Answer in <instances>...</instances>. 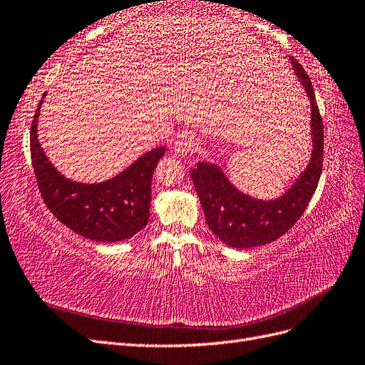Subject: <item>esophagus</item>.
<instances>
[{
	"label": "esophagus",
	"mask_w": 365,
	"mask_h": 365,
	"mask_svg": "<svg viewBox=\"0 0 365 365\" xmlns=\"http://www.w3.org/2000/svg\"><path fill=\"white\" fill-rule=\"evenodd\" d=\"M196 148L197 140L190 134H185L175 141V152L178 153V155H187V153L193 152Z\"/></svg>",
	"instance_id": "1"
}]
</instances>
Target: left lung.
I'll list each match as a JSON object with an SVG mask.
<instances>
[{
	"mask_svg": "<svg viewBox=\"0 0 365 365\" xmlns=\"http://www.w3.org/2000/svg\"><path fill=\"white\" fill-rule=\"evenodd\" d=\"M292 68L311 101L312 155L306 170L280 197L262 201L239 192L219 165L201 161L190 170L207 225L215 236L233 248H251L269 244L294 227L317 190L323 170L324 129L315 93L307 73L297 59Z\"/></svg>",
	"mask_w": 365,
	"mask_h": 365,
	"instance_id": "1",
	"label": "left lung"
}]
</instances>
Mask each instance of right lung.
<instances>
[{"mask_svg": "<svg viewBox=\"0 0 365 365\" xmlns=\"http://www.w3.org/2000/svg\"><path fill=\"white\" fill-rule=\"evenodd\" d=\"M42 101L31 121L30 153L41 196L50 212L74 233L96 242L111 244L138 233L148 224L152 175L165 148L146 152L113 180L98 184L71 181L48 161L38 140Z\"/></svg>", "mask_w": 365, "mask_h": 365, "instance_id": "right-lung-1", "label": "right lung"}]
</instances>
